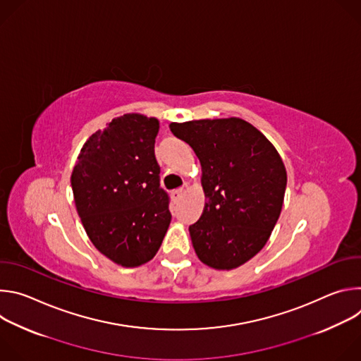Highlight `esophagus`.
Instances as JSON below:
<instances>
[{
  "mask_svg": "<svg viewBox=\"0 0 361 361\" xmlns=\"http://www.w3.org/2000/svg\"><path fill=\"white\" fill-rule=\"evenodd\" d=\"M181 195H183V191H181V190H174V191H171V198H173L174 202H177V201L181 198Z\"/></svg>",
  "mask_w": 361,
  "mask_h": 361,
  "instance_id": "obj_1",
  "label": "esophagus"
}]
</instances>
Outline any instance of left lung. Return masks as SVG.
<instances>
[{
    "instance_id": "8db88e82",
    "label": "left lung",
    "mask_w": 361,
    "mask_h": 361,
    "mask_svg": "<svg viewBox=\"0 0 361 361\" xmlns=\"http://www.w3.org/2000/svg\"><path fill=\"white\" fill-rule=\"evenodd\" d=\"M201 164L207 202L190 226L198 259L233 270L259 252L280 217L287 173L276 147L250 123L237 118L171 123Z\"/></svg>"
}]
</instances>
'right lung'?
Listing matches in <instances>:
<instances>
[{"label":"right lung","instance_id":"1","mask_svg":"<svg viewBox=\"0 0 361 361\" xmlns=\"http://www.w3.org/2000/svg\"><path fill=\"white\" fill-rule=\"evenodd\" d=\"M157 118H114L82 145L71 174L84 230L113 263L138 267L157 254L171 221L154 144Z\"/></svg>","mask_w":361,"mask_h":361}]
</instances>
